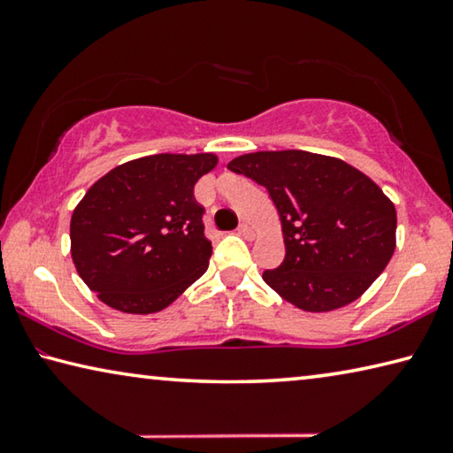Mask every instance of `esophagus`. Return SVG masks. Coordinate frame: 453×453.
<instances>
[{"instance_id": "obj_1", "label": "esophagus", "mask_w": 453, "mask_h": 453, "mask_svg": "<svg viewBox=\"0 0 453 453\" xmlns=\"http://www.w3.org/2000/svg\"><path fill=\"white\" fill-rule=\"evenodd\" d=\"M237 234H240L242 237H245V240H251V237H254V229H251L248 224H240V227H237Z\"/></svg>"}]
</instances>
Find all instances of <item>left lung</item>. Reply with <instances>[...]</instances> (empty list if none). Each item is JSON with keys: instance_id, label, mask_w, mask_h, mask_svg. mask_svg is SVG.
Returning <instances> with one entry per match:
<instances>
[{"instance_id": "1", "label": "left lung", "mask_w": 453, "mask_h": 453, "mask_svg": "<svg viewBox=\"0 0 453 453\" xmlns=\"http://www.w3.org/2000/svg\"><path fill=\"white\" fill-rule=\"evenodd\" d=\"M227 170L264 186L280 213L286 257L264 281L303 311L357 300L395 250V208L365 173L302 150L256 151Z\"/></svg>"}]
</instances>
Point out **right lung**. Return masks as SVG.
<instances>
[{"instance_id":"obj_1","label":"right lung","mask_w":453,"mask_h":453,"mask_svg":"<svg viewBox=\"0 0 453 453\" xmlns=\"http://www.w3.org/2000/svg\"><path fill=\"white\" fill-rule=\"evenodd\" d=\"M213 153H156L132 159L88 189L70 224L72 259L99 300L124 313H156L210 265L197 180Z\"/></svg>"}]
</instances>
